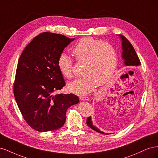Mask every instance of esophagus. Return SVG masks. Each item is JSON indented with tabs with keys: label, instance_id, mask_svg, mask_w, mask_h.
I'll return each mask as SVG.
<instances>
[{
	"label": "esophagus",
	"instance_id": "34e87169",
	"mask_svg": "<svg viewBox=\"0 0 158 158\" xmlns=\"http://www.w3.org/2000/svg\"><path fill=\"white\" fill-rule=\"evenodd\" d=\"M80 99L81 101H88L89 98L88 96H80Z\"/></svg>",
	"mask_w": 158,
	"mask_h": 158
}]
</instances>
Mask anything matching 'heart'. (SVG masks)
I'll return each mask as SVG.
<instances>
[{
    "label": "heart",
    "mask_w": 158,
    "mask_h": 158,
    "mask_svg": "<svg viewBox=\"0 0 158 158\" xmlns=\"http://www.w3.org/2000/svg\"><path fill=\"white\" fill-rule=\"evenodd\" d=\"M78 63H84L83 76L69 84L70 92L85 95L92 92L95 85H102L111 78L117 66L115 49L107 42L85 37L80 40L73 49ZM59 70L64 77H73V61L66 52H62L58 61Z\"/></svg>",
    "instance_id": "b5f03b06"
}]
</instances>
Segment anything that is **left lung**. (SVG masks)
Listing matches in <instances>:
<instances>
[{
  "mask_svg": "<svg viewBox=\"0 0 158 158\" xmlns=\"http://www.w3.org/2000/svg\"><path fill=\"white\" fill-rule=\"evenodd\" d=\"M118 37H120L122 41V58L124 61V64H125V66H139L141 64V63L140 61L139 58L136 54V52L134 49L133 46L130 43L127 38L123 36V35H118ZM115 102L116 101H113L112 99H108V102L107 103L109 105V106H114L115 105ZM86 123L89 127H90L92 129H93L94 131H96L98 132L103 134V135H108V133H106L103 131H101L98 129L96 127H95L93 125V123L92 121V118H91V117H89L87 120H86Z\"/></svg>",
  "mask_w": 158,
  "mask_h": 158,
  "instance_id": "left-lung-1",
  "label": "left lung"
}]
</instances>
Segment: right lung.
<instances>
[{
    "label": "right lung",
    "mask_w": 158,
    "mask_h": 158,
    "mask_svg": "<svg viewBox=\"0 0 158 158\" xmlns=\"http://www.w3.org/2000/svg\"><path fill=\"white\" fill-rule=\"evenodd\" d=\"M74 38L44 32L28 44L18 60L14 95L26 123L39 132L64 125L69 107L79 103L74 94H55L65 85L57 61Z\"/></svg>",
    "instance_id": "add662e5"
}]
</instances>
